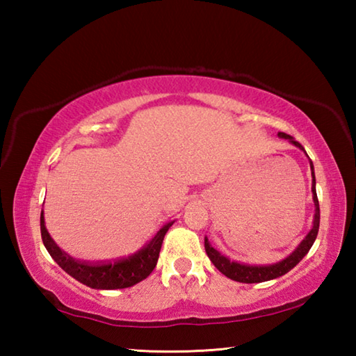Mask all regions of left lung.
<instances>
[{
    "label": "left lung",
    "mask_w": 356,
    "mask_h": 356,
    "mask_svg": "<svg viewBox=\"0 0 356 356\" xmlns=\"http://www.w3.org/2000/svg\"><path fill=\"white\" fill-rule=\"evenodd\" d=\"M280 138H284V140L291 141L293 146H297L305 152L303 146L298 141H295L291 135L282 134L280 131L278 134ZM306 154V152H305ZM311 170H312V200H314V207H316V213H314V221H312V229L308 232V236L303 238L297 250H295L291 256H287L282 261L272 264V265H248V264H240L236 261H229L226 256L220 254V251H216L212 245L209 243L207 237L204 238V246H206V252L210 261L215 265L220 272L231 278L234 281L238 282H246V284H252V282H264V281H270L275 278H280V276L286 275L287 272L297 265L301 259H303L308 251L311 250L312 243L316 242L317 232H318V225H321V209H318V200H317V193H316V176H314V166H312V161H309Z\"/></svg>",
    "instance_id": "8db88e82"
}]
</instances>
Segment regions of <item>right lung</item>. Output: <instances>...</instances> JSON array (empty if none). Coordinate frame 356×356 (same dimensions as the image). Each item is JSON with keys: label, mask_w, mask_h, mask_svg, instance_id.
<instances>
[{"label": "right lung", "mask_w": 356, "mask_h": 356, "mask_svg": "<svg viewBox=\"0 0 356 356\" xmlns=\"http://www.w3.org/2000/svg\"><path fill=\"white\" fill-rule=\"evenodd\" d=\"M174 221L166 225L155 234V237L146 243L143 248L125 259H118L114 262H84L69 256L55 243L50 237L44 220V210L40 212V234L47 251L55 259V262L72 278L80 281L81 284L92 289H125L135 286L136 282L146 280L155 268L159 254L163 243L165 234L172 226Z\"/></svg>", "instance_id": "obj_1"}]
</instances>
